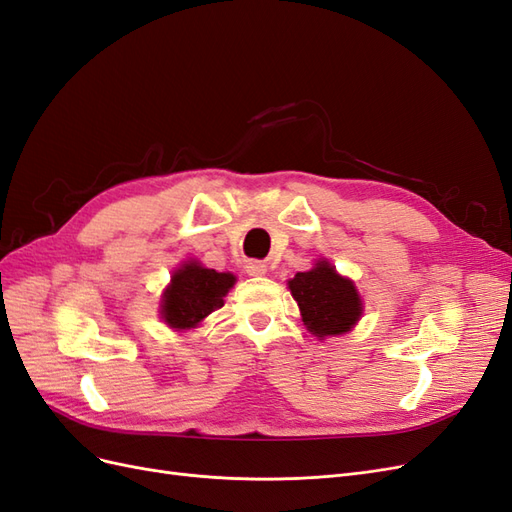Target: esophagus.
Returning <instances> with one entry per match:
<instances>
[{
  "mask_svg": "<svg viewBox=\"0 0 512 512\" xmlns=\"http://www.w3.org/2000/svg\"><path fill=\"white\" fill-rule=\"evenodd\" d=\"M245 271L250 273V275H265V273H267V267L262 265V262L252 260V262H247V265H245Z\"/></svg>",
  "mask_w": 512,
  "mask_h": 512,
  "instance_id": "34e87169",
  "label": "esophagus"
}]
</instances>
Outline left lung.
Returning a JSON list of instances; mask_svg holds the SVG:
<instances>
[{
    "mask_svg": "<svg viewBox=\"0 0 512 512\" xmlns=\"http://www.w3.org/2000/svg\"><path fill=\"white\" fill-rule=\"evenodd\" d=\"M288 288L301 307L305 327L316 337L342 335L361 318L363 303L354 284L337 275L327 260H320L312 271L294 275Z\"/></svg>",
    "mask_w": 512,
    "mask_h": 512,
    "instance_id": "obj_1",
    "label": "left lung"
}]
</instances>
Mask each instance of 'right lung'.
Here are the masks:
<instances>
[{"label": "right lung", "instance_id": "add662e5", "mask_svg": "<svg viewBox=\"0 0 512 512\" xmlns=\"http://www.w3.org/2000/svg\"><path fill=\"white\" fill-rule=\"evenodd\" d=\"M235 284L232 273L188 262L173 273V280L164 292L162 318L173 329H194L196 324L224 305L226 292Z\"/></svg>", "mask_w": 512, "mask_h": 512}]
</instances>
